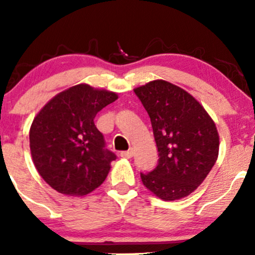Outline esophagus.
Listing matches in <instances>:
<instances>
[{
	"mask_svg": "<svg viewBox=\"0 0 255 255\" xmlns=\"http://www.w3.org/2000/svg\"><path fill=\"white\" fill-rule=\"evenodd\" d=\"M131 156H133V151L131 150L121 152V157H124V158H131Z\"/></svg>",
	"mask_w": 255,
	"mask_h": 255,
	"instance_id": "34e87169",
	"label": "esophagus"
}]
</instances>
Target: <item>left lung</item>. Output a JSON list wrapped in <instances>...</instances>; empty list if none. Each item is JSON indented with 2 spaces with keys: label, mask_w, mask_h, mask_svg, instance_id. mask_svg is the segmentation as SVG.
Segmentation results:
<instances>
[{
  "label": "left lung",
  "mask_w": 255,
  "mask_h": 255,
  "mask_svg": "<svg viewBox=\"0 0 255 255\" xmlns=\"http://www.w3.org/2000/svg\"><path fill=\"white\" fill-rule=\"evenodd\" d=\"M151 119L158 165L140 174L144 186L165 201L182 199L203 183L218 158L215 122L191 93L165 80L135 87Z\"/></svg>",
  "instance_id": "1"
}]
</instances>
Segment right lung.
<instances>
[{"mask_svg": "<svg viewBox=\"0 0 255 255\" xmlns=\"http://www.w3.org/2000/svg\"><path fill=\"white\" fill-rule=\"evenodd\" d=\"M118 93L79 84L57 93L37 114L30 148L37 171L51 188L84 197L98 188L116 156L105 148L95 118Z\"/></svg>", "mask_w": 255, "mask_h": 255, "instance_id": "right-lung-1", "label": "right lung"}]
</instances>
